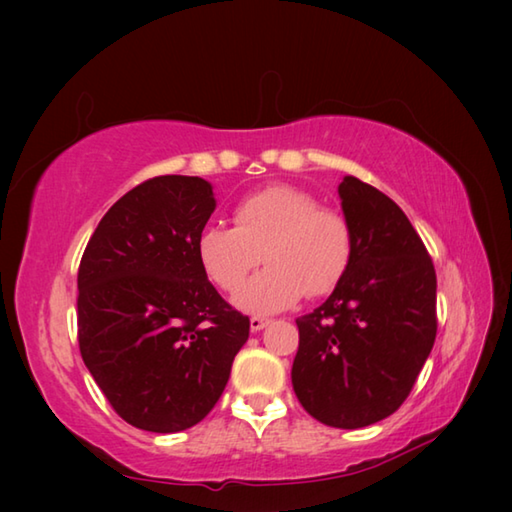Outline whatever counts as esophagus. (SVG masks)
<instances>
[{
  "label": "esophagus",
  "instance_id": "esophagus-1",
  "mask_svg": "<svg viewBox=\"0 0 512 512\" xmlns=\"http://www.w3.org/2000/svg\"><path fill=\"white\" fill-rule=\"evenodd\" d=\"M268 323H270V319H266V317H250V330L259 332V330H264Z\"/></svg>",
  "mask_w": 512,
  "mask_h": 512
}]
</instances>
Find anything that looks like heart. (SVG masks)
<instances>
[{
    "instance_id": "1",
    "label": "heart",
    "mask_w": 512,
    "mask_h": 512,
    "mask_svg": "<svg viewBox=\"0 0 512 512\" xmlns=\"http://www.w3.org/2000/svg\"><path fill=\"white\" fill-rule=\"evenodd\" d=\"M235 226L206 224L198 259L217 288L237 292L262 262L270 266L235 297L253 314L290 308L303 295H325L354 259V228L336 209L319 206L312 193L286 184L259 189L235 204Z\"/></svg>"
}]
</instances>
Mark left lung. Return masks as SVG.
<instances>
[{"label":"left lung","mask_w":512,"mask_h":512,"mask_svg":"<svg viewBox=\"0 0 512 512\" xmlns=\"http://www.w3.org/2000/svg\"><path fill=\"white\" fill-rule=\"evenodd\" d=\"M354 259L325 303L297 319L292 389L312 418L361 429L391 416L436 341V270L400 206L354 176L339 184Z\"/></svg>","instance_id":"left-lung-1"}]
</instances>
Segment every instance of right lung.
<instances>
[{
    "mask_svg": "<svg viewBox=\"0 0 512 512\" xmlns=\"http://www.w3.org/2000/svg\"><path fill=\"white\" fill-rule=\"evenodd\" d=\"M213 211L211 182L151 178L103 215L83 253V363L136 429L176 433L198 424L248 341V317L213 288L195 248Z\"/></svg>",
    "mask_w": 512,
    "mask_h": 512,
    "instance_id": "add662e5",
    "label": "right lung"
}]
</instances>
